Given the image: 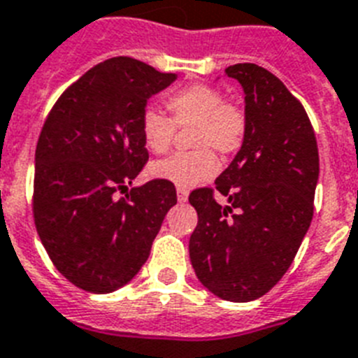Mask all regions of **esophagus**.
I'll list each match as a JSON object with an SVG mask.
<instances>
[{
	"label": "esophagus",
	"mask_w": 358,
	"mask_h": 358,
	"mask_svg": "<svg viewBox=\"0 0 358 358\" xmlns=\"http://www.w3.org/2000/svg\"><path fill=\"white\" fill-rule=\"evenodd\" d=\"M176 196H178L180 203H185V201L189 200V191H187V189L178 187V191H176Z\"/></svg>",
	"instance_id": "esophagus-1"
}]
</instances>
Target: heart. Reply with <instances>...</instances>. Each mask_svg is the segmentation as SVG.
Here are the masks:
<instances>
[{
    "label": "heart",
    "mask_w": 358,
    "mask_h": 358,
    "mask_svg": "<svg viewBox=\"0 0 358 358\" xmlns=\"http://www.w3.org/2000/svg\"><path fill=\"white\" fill-rule=\"evenodd\" d=\"M166 108L171 119L157 110L142 113L141 131L144 144L153 153H166L173 144L176 126H192L194 151L175 153L153 164V175L178 187H192L216 175L217 153H236L245 141L247 117L238 104L223 101V93L209 85H191L169 93Z\"/></svg>",
    "instance_id": "heart-1"
}]
</instances>
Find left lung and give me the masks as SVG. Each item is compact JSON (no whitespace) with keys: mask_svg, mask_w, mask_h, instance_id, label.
<instances>
[{"mask_svg":"<svg viewBox=\"0 0 358 358\" xmlns=\"http://www.w3.org/2000/svg\"><path fill=\"white\" fill-rule=\"evenodd\" d=\"M225 76L243 88L247 133L214 182L227 203L214 200L213 189L189 196L198 213L189 256L207 290L248 303L285 275L308 232L319 151L303 104L273 73L241 63Z\"/></svg>","mask_w":358,"mask_h":358,"instance_id":"1","label":"left lung"}]
</instances>
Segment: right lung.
Listing matches in <instances>:
<instances>
[{"mask_svg":"<svg viewBox=\"0 0 358 358\" xmlns=\"http://www.w3.org/2000/svg\"><path fill=\"white\" fill-rule=\"evenodd\" d=\"M176 80L131 57L93 66L59 97L36 148L34 220L55 268L76 287L110 294L148 261L176 189L151 180L127 189L149 155L148 101Z\"/></svg>","mask_w":358,"mask_h":358,"instance_id":"1","label":"right lung"}]
</instances>
